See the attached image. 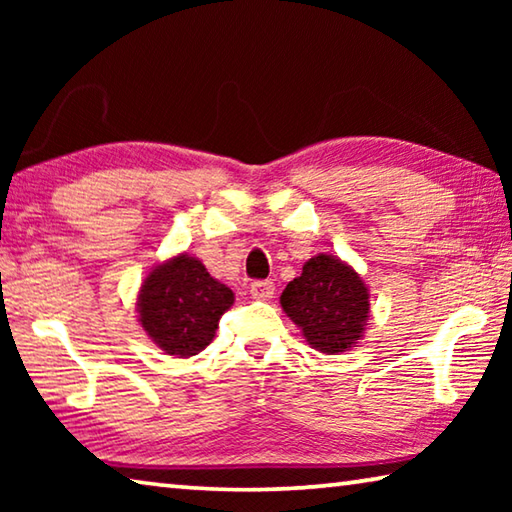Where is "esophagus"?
Returning a JSON list of instances; mask_svg holds the SVG:
<instances>
[{"instance_id": "esophagus-1", "label": "esophagus", "mask_w": 512, "mask_h": 512, "mask_svg": "<svg viewBox=\"0 0 512 512\" xmlns=\"http://www.w3.org/2000/svg\"><path fill=\"white\" fill-rule=\"evenodd\" d=\"M273 293H275V284L268 280H259L250 284V296L255 300H271Z\"/></svg>"}]
</instances>
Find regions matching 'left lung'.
<instances>
[{
	"mask_svg": "<svg viewBox=\"0 0 512 512\" xmlns=\"http://www.w3.org/2000/svg\"><path fill=\"white\" fill-rule=\"evenodd\" d=\"M282 309L302 329L311 348L345 352L366 332L370 293L361 275L339 257L320 253L282 291Z\"/></svg>",
	"mask_w": 512,
	"mask_h": 512,
	"instance_id": "left-lung-1",
	"label": "left lung"
}]
</instances>
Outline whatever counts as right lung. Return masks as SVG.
Returning <instances> with one entry per match:
<instances>
[{"instance_id": "right-lung-1", "label": "right lung", "mask_w": 512, "mask_h": 512, "mask_svg": "<svg viewBox=\"0 0 512 512\" xmlns=\"http://www.w3.org/2000/svg\"><path fill=\"white\" fill-rule=\"evenodd\" d=\"M235 302L201 259L180 253L153 268L137 296V314L151 341L171 357H194L212 343L219 320Z\"/></svg>"}]
</instances>
